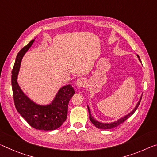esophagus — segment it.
Masks as SVG:
<instances>
[{"mask_svg":"<svg viewBox=\"0 0 157 157\" xmlns=\"http://www.w3.org/2000/svg\"><path fill=\"white\" fill-rule=\"evenodd\" d=\"M76 86L78 88H82V87H85L87 85V80L85 78H80L76 81Z\"/></svg>","mask_w":157,"mask_h":157,"instance_id":"esophagus-1","label":"esophagus"}]
</instances>
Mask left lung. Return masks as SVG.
<instances>
[{"label": "left lung", "instance_id": "obj_1", "mask_svg": "<svg viewBox=\"0 0 157 157\" xmlns=\"http://www.w3.org/2000/svg\"><path fill=\"white\" fill-rule=\"evenodd\" d=\"M137 57H138V59L139 61L141 62V60L140 59V57L139 55H137ZM142 96H143V94H142V95L140 96V100L138 101V102L137 103V105H136V107H134V109H132L131 112L128 113V114L124 116V117L120 118V119H117V121H113L112 123H102V122H100L98 121V120H96L95 118L92 117V114H91L90 113V108H89L88 105H87V107H88V112H89V119H90V121L92 122V124L95 126L96 128H98L99 129H104V130H107V129H111V128H115L119 126L121 124H122L123 122H124L125 121L126 119H128V118L131 117V115H132L134 114V112H136V109H137V107H138V106L140 105V101H141V99H142Z\"/></svg>", "mask_w": 157, "mask_h": 157}]
</instances>
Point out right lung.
I'll return each mask as SVG.
<instances>
[{
    "label": "right lung",
    "instance_id": "1",
    "mask_svg": "<svg viewBox=\"0 0 157 157\" xmlns=\"http://www.w3.org/2000/svg\"><path fill=\"white\" fill-rule=\"evenodd\" d=\"M35 39L31 40L17 55L11 78L14 102L17 111L33 128L53 131L61 126L67 119L68 104L75 92L70 84L64 86L59 89L51 102L47 105L36 103L23 92L17 83L21 62Z\"/></svg>",
    "mask_w": 157,
    "mask_h": 157
}]
</instances>
